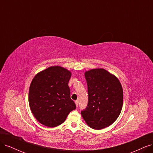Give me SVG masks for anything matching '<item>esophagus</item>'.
I'll list each match as a JSON object with an SVG mask.
<instances>
[{
  "label": "esophagus",
  "instance_id": "obj_1",
  "mask_svg": "<svg viewBox=\"0 0 153 153\" xmlns=\"http://www.w3.org/2000/svg\"><path fill=\"white\" fill-rule=\"evenodd\" d=\"M75 104H76V106H78V101L76 100V101H75Z\"/></svg>",
  "mask_w": 153,
  "mask_h": 153
}]
</instances>
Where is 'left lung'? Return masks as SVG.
Listing matches in <instances>:
<instances>
[{"mask_svg": "<svg viewBox=\"0 0 153 153\" xmlns=\"http://www.w3.org/2000/svg\"><path fill=\"white\" fill-rule=\"evenodd\" d=\"M88 88V104L81 112L87 124L101 129L114 123L121 114L123 90L118 78L105 69L85 72Z\"/></svg>", "mask_w": 153, "mask_h": 153, "instance_id": "8db88e82", "label": "left lung"}]
</instances>
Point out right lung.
Returning a JSON list of instances; mask_svg holds the SVG:
<instances>
[{"mask_svg":"<svg viewBox=\"0 0 153 153\" xmlns=\"http://www.w3.org/2000/svg\"><path fill=\"white\" fill-rule=\"evenodd\" d=\"M71 73L61 66H51L37 73L29 87V103L32 114L41 124L56 127L76 108L68 86Z\"/></svg>","mask_w":153,"mask_h":153,"instance_id":"add662e5","label":"right lung"}]
</instances>
